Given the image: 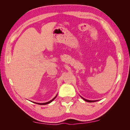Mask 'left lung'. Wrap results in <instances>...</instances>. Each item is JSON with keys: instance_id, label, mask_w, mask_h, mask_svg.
I'll list each match as a JSON object with an SVG mask.
<instances>
[{"instance_id": "left-lung-1", "label": "left lung", "mask_w": 130, "mask_h": 130, "mask_svg": "<svg viewBox=\"0 0 130 130\" xmlns=\"http://www.w3.org/2000/svg\"><path fill=\"white\" fill-rule=\"evenodd\" d=\"M80 97L83 99V100H84L85 101H86V102H96V101H91V100H88V99H85V98H84L83 97H82V96H80Z\"/></svg>"}]
</instances>
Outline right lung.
I'll list each match as a JSON object with an SVG mask.
<instances>
[{
  "instance_id": "obj_1",
  "label": "right lung",
  "mask_w": 130,
  "mask_h": 130,
  "mask_svg": "<svg viewBox=\"0 0 130 130\" xmlns=\"http://www.w3.org/2000/svg\"><path fill=\"white\" fill-rule=\"evenodd\" d=\"M57 95L55 96V97L52 99V100H51V101H50L49 102H46V103H37V102H33V103H36V104H40V105H45V104H49V103H50L51 102H52V101H53L54 99L56 98V96H57Z\"/></svg>"
}]
</instances>
